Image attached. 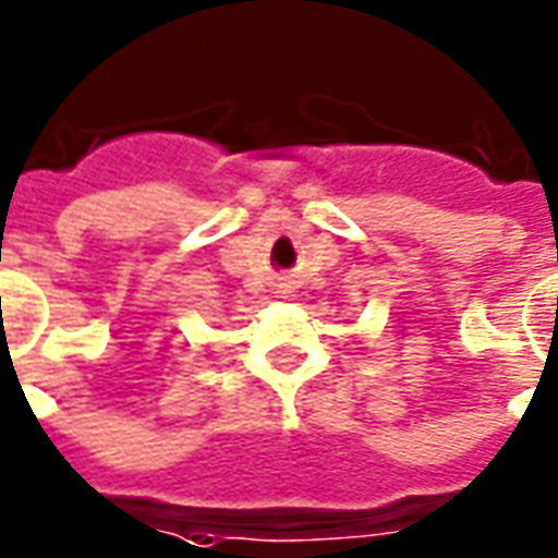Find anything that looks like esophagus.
Listing matches in <instances>:
<instances>
[{
  "mask_svg": "<svg viewBox=\"0 0 558 558\" xmlns=\"http://www.w3.org/2000/svg\"><path fill=\"white\" fill-rule=\"evenodd\" d=\"M278 289L280 292H283V295H287L289 289H292V280H287V278H280V283H278Z\"/></svg>",
  "mask_w": 558,
  "mask_h": 558,
  "instance_id": "esophagus-1",
  "label": "esophagus"
}]
</instances>
